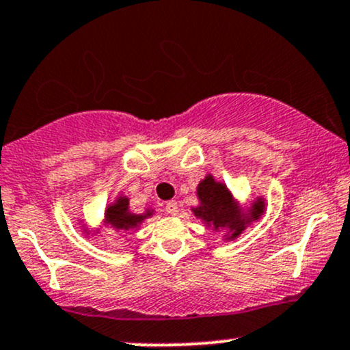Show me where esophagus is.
Returning <instances> with one entry per match:
<instances>
[{"label": "esophagus", "instance_id": "34e87169", "mask_svg": "<svg viewBox=\"0 0 350 350\" xmlns=\"http://www.w3.org/2000/svg\"><path fill=\"white\" fill-rule=\"evenodd\" d=\"M165 211H167L168 215H176L178 213V203H176L175 200H170V202L165 203Z\"/></svg>", "mask_w": 350, "mask_h": 350}]
</instances>
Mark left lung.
Returning <instances> with one entry per match:
<instances>
[{"label": "left lung", "mask_w": 350, "mask_h": 350, "mask_svg": "<svg viewBox=\"0 0 350 350\" xmlns=\"http://www.w3.org/2000/svg\"><path fill=\"white\" fill-rule=\"evenodd\" d=\"M200 198V206H196L193 213L198 218H203L208 225H213L215 230L218 228H230L233 230L231 238H237L243 230H245L246 219L239 215L237 205H234L231 193L228 188L221 183H217L213 176L208 175L205 180L198 185L196 190ZM265 211V203L258 202L251 210V219H258Z\"/></svg>", "instance_id": "left-lung-1"}]
</instances>
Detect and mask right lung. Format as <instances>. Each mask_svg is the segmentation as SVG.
Masks as SVG:
<instances>
[{
  "label": "right lung",
  "mask_w": 350,
  "mask_h": 350,
  "mask_svg": "<svg viewBox=\"0 0 350 350\" xmlns=\"http://www.w3.org/2000/svg\"><path fill=\"white\" fill-rule=\"evenodd\" d=\"M150 211L145 215H133L129 211V200L125 196H120L113 205L107 208L105 213V221L109 223L116 230H129V228H135L139 223H142L145 218L150 217Z\"/></svg>",
  "instance_id": "add662e5"
}]
</instances>
